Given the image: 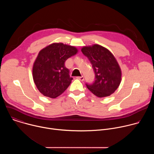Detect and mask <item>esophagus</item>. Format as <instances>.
I'll list each match as a JSON object with an SVG mask.
<instances>
[{
  "label": "esophagus",
  "mask_w": 154,
  "mask_h": 154,
  "mask_svg": "<svg viewBox=\"0 0 154 154\" xmlns=\"http://www.w3.org/2000/svg\"><path fill=\"white\" fill-rule=\"evenodd\" d=\"M77 79L81 80V81H83L84 80V77L83 76H81V77H77Z\"/></svg>",
  "instance_id": "34e87169"
}]
</instances>
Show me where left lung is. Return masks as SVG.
Segmentation results:
<instances>
[{
    "mask_svg": "<svg viewBox=\"0 0 154 154\" xmlns=\"http://www.w3.org/2000/svg\"><path fill=\"white\" fill-rule=\"evenodd\" d=\"M82 52L90 60L95 74L94 82L86 83L88 89L99 97L113 94L121 80V71L115 57L108 49L97 45L83 47Z\"/></svg>",
    "mask_w": 154,
    "mask_h": 154,
    "instance_id": "1",
    "label": "left lung"
}]
</instances>
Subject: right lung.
Instances as JSON below:
<instances>
[{
	"instance_id": "right-lung-1",
	"label": "right lung",
	"mask_w": 154,
	"mask_h": 154,
	"mask_svg": "<svg viewBox=\"0 0 154 154\" xmlns=\"http://www.w3.org/2000/svg\"><path fill=\"white\" fill-rule=\"evenodd\" d=\"M77 51L73 46L54 43L39 52L33 64V77L41 94L56 98L68 88L73 78L64 63Z\"/></svg>"
}]
</instances>
